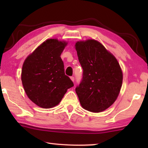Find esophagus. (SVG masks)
<instances>
[{
  "label": "esophagus",
  "mask_w": 148,
  "mask_h": 148,
  "mask_svg": "<svg viewBox=\"0 0 148 148\" xmlns=\"http://www.w3.org/2000/svg\"><path fill=\"white\" fill-rule=\"evenodd\" d=\"M71 80H72V82L74 81V76H71Z\"/></svg>",
  "instance_id": "34e87169"
}]
</instances>
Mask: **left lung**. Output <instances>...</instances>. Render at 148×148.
Listing matches in <instances>:
<instances>
[{"mask_svg": "<svg viewBox=\"0 0 148 148\" xmlns=\"http://www.w3.org/2000/svg\"><path fill=\"white\" fill-rule=\"evenodd\" d=\"M76 49L83 69L76 87L80 104L92 112L104 111L116 101L122 86L123 74L113 55L98 41L77 42Z\"/></svg>", "mask_w": 148, "mask_h": 148, "instance_id": "1", "label": "left lung"}]
</instances>
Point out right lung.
Segmentation results:
<instances>
[{
    "instance_id": "right-lung-1",
    "label": "right lung",
    "mask_w": 148,
    "mask_h": 148,
    "mask_svg": "<svg viewBox=\"0 0 148 148\" xmlns=\"http://www.w3.org/2000/svg\"><path fill=\"white\" fill-rule=\"evenodd\" d=\"M67 44L49 39L34 50L25 61L21 81L29 99L43 108L56 106L67 89L74 86L64 74L61 54Z\"/></svg>"
}]
</instances>
